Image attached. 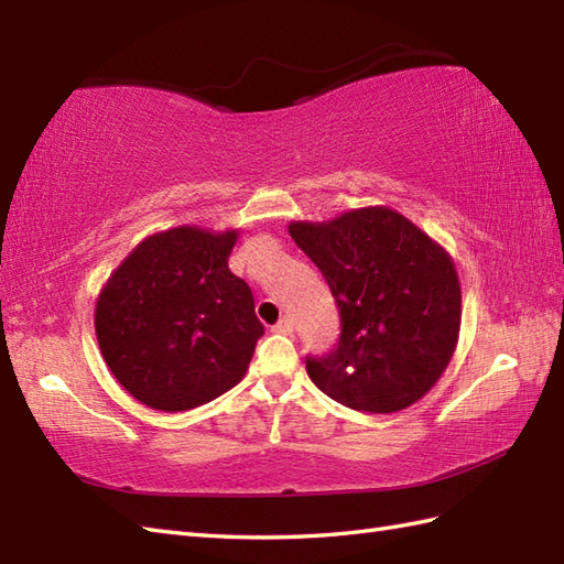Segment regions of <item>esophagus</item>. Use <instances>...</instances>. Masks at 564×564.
Listing matches in <instances>:
<instances>
[{"instance_id": "34e87169", "label": "esophagus", "mask_w": 564, "mask_h": 564, "mask_svg": "<svg viewBox=\"0 0 564 564\" xmlns=\"http://www.w3.org/2000/svg\"><path fill=\"white\" fill-rule=\"evenodd\" d=\"M275 334H293V322L291 319H279V322H275V325L271 327Z\"/></svg>"}]
</instances>
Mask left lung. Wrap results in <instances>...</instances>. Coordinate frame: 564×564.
<instances>
[{"label":"left lung","mask_w":564,"mask_h":564,"mask_svg":"<svg viewBox=\"0 0 564 564\" xmlns=\"http://www.w3.org/2000/svg\"><path fill=\"white\" fill-rule=\"evenodd\" d=\"M289 232L325 275L341 315L337 349L305 361L310 380L370 414L422 400L460 334V281L448 251L388 206L293 220Z\"/></svg>","instance_id":"8db88e82"}]
</instances>
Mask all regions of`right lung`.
<instances>
[{
  "label": "right lung",
  "mask_w": 564,
  "mask_h": 564,
  "mask_svg": "<svg viewBox=\"0 0 564 564\" xmlns=\"http://www.w3.org/2000/svg\"><path fill=\"white\" fill-rule=\"evenodd\" d=\"M237 230L178 225L130 251L97 297L113 378L142 404L184 412L245 378L263 334L249 285L227 267Z\"/></svg>",
  "instance_id": "obj_1"
}]
</instances>
